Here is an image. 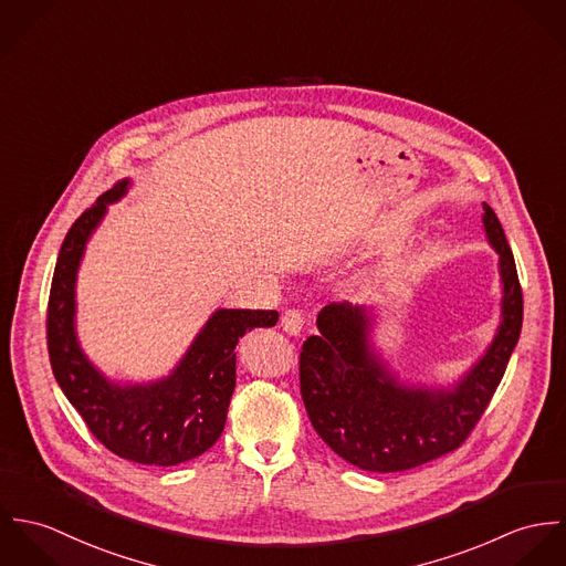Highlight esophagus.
I'll return each mask as SVG.
<instances>
[{"label":"esophagus","mask_w":566,"mask_h":566,"mask_svg":"<svg viewBox=\"0 0 566 566\" xmlns=\"http://www.w3.org/2000/svg\"><path fill=\"white\" fill-rule=\"evenodd\" d=\"M303 324H305V318H303V312H301V310H287V312L281 316V326H283V331L290 333V335H301Z\"/></svg>","instance_id":"esophagus-1"}]
</instances>
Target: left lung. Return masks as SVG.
I'll list each match as a JSON object with an SVG mask.
<instances>
[{
	"mask_svg": "<svg viewBox=\"0 0 566 566\" xmlns=\"http://www.w3.org/2000/svg\"><path fill=\"white\" fill-rule=\"evenodd\" d=\"M484 231L499 254L501 321L484 355L451 388L399 381L368 333L373 314L331 303L301 350V395L314 429L361 471L399 473L455 451L475 429L523 324V292L499 218L484 202Z\"/></svg>",
	"mask_w": 566,
	"mask_h": 566,
	"instance_id": "8db88e82",
	"label": "left lung"
}]
</instances>
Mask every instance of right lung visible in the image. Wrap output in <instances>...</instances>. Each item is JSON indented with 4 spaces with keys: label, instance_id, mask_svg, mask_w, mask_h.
<instances>
[{
    "label": "right lung",
    "instance_id": "obj_1",
    "mask_svg": "<svg viewBox=\"0 0 566 566\" xmlns=\"http://www.w3.org/2000/svg\"><path fill=\"white\" fill-rule=\"evenodd\" d=\"M130 180L102 193L61 245L48 305V350L54 377L91 433L115 455L176 467L211 449L224 431L235 390V346L245 331L274 326L276 312L218 310L171 370L150 384H117L84 355L76 335V279L88 238Z\"/></svg>",
    "mask_w": 566,
    "mask_h": 566
}]
</instances>
